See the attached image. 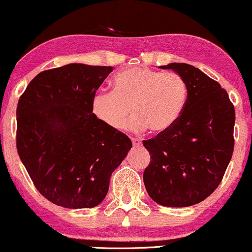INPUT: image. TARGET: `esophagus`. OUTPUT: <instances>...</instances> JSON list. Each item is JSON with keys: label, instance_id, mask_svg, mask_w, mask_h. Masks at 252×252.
Returning <instances> with one entry per match:
<instances>
[{"label": "esophagus", "instance_id": "obj_1", "mask_svg": "<svg viewBox=\"0 0 252 252\" xmlns=\"http://www.w3.org/2000/svg\"><path fill=\"white\" fill-rule=\"evenodd\" d=\"M131 141H132V144H134V147H141V144H142L141 140H138V138H131Z\"/></svg>", "mask_w": 252, "mask_h": 252}]
</instances>
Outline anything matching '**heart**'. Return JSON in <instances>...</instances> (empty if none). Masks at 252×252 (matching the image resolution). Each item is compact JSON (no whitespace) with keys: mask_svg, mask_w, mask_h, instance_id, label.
Wrapping results in <instances>:
<instances>
[{"mask_svg":"<svg viewBox=\"0 0 252 252\" xmlns=\"http://www.w3.org/2000/svg\"><path fill=\"white\" fill-rule=\"evenodd\" d=\"M189 96L186 80L174 72L131 67L118 72L112 90H98L91 99L94 116L110 129L126 126L131 109L130 129L162 132L181 116Z\"/></svg>","mask_w":252,"mask_h":252,"instance_id":"obj_1","label":"heart"}]
</instances>
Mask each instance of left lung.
<instances>
[{"mask_svg": "<svg viewBox=\"0 0 252 252\" xmlns=\"http://www.w3.org/2000/svg\"><path fill=\"white\" fill-rule=\"evenodd\" d=\"M161 68L180 74L189 96L174 126L143 141L150 154L144 186L162 206H192L215 192L232 158L235 106L220 84L194 66L172 63Z\"/></svg>", "mask_w": 252, "mask_h": 252, "instance_id": "left-lung-1", "label": "left lung"}]
</instances>
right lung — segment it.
<instances>
[{
    "label": "right lung",
    "instance_id": "add662e5",
    "mask_svg": "<svg viewBox=\"0 0 252 252\" xmlns=\"http://www.w3.org/2000/svg\"><path fill=\"white\" fill-rule=\"evenodd\" d=\"M111 72V66L84 63L42 71L17 103V153L36 189L58 206L100 204L132 147L91 111L92 96Z\"/></svg>",
    "mask_w": 252,
    "mask_h": 252
}]
</instances>
